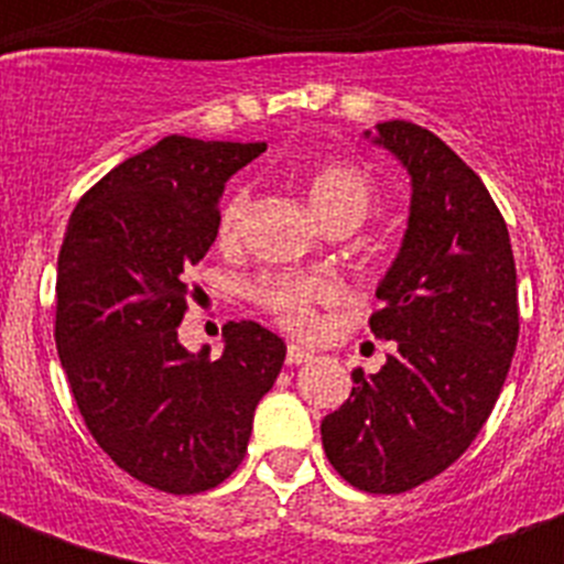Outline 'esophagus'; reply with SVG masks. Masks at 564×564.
<instances>
[{"label": "esophagus", "instance_id": "esophagus-1", "mask_svg": "<svg viewBox=\"0 0 564 564\" xmlns=\"http://www.w3.org/2000/svg\"><path fill=\"white\" fill-rule=\"evenodd\" d=\"M310 360H313V351H307V348H301V345H290V348H286V362H290V366H301V362Z\"/></svg>", "mask_w": 564, "mask_h": 564}]
</instances>
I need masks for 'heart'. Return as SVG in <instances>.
Instances as JSON below:
<instances>
[{"instance_id":"obj_1","label":"heart","mask_w":564,"mask_h":564,"mask_svg":"<svg viewBox=\"0 0 564 564\" xmlns=\"http://www.w3.org/2000/svg\"><path fill=\"white\" fill-rule=\"evenodd\" d=\"M375 181L354 163H325L310 172L307 202L325 225L354 221L360 225L375 204ZM251 195L246 187L230 189L216 216V237L221 246H234L246 225ZM251 299L292 334H307L316 325V307L334 299V283L313 274H265L251 286Z\"/></svg>"}]
</instances>
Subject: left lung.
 Instances as JSON below:
<instances>
[{
  "instance_id": "obj_1",
  "label": "left lung",
  "mask_w": 564,
  "mask_h": 564,
  "mask_svg": "<svg viewBox=\"0 0 564 564\" xmlns=\"http://www.w3.org/2000/svg\"><path fill=\"white\" fill-rule=\"evenodd\" d=\"M371 140L412 184L401 251L369 318L392 354L377 375L354 371L322 445L343 480L401 495L454 465L495 410L518 345V278L507 221L454 149L403 119Z\"/></svg>"
}]
</instances>
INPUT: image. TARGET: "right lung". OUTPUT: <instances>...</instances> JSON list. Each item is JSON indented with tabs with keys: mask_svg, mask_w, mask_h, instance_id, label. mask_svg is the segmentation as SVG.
I'll list each match as a JSON object with an SVG mask.
<instances>
[{
	"mask_svg": "<svg viewBox=\"0 0 564 564\" xmlns=\"http://www.w3.org/2000/svg\"><path fill=\"white\" fill-rule=\"evenodd\" d=\"M260 152L163 137L82 195L57 254L55 345L84 424L122 471L170 495L237 471L286 357L257 322L221 327L219 360L178 343L225 181Z\"/></svg>",
	"mask_w": 564,
	"mask_h": 564,
	"instance_id": "right-lung-1",
	"label": "right lung"
}]
</instances>
